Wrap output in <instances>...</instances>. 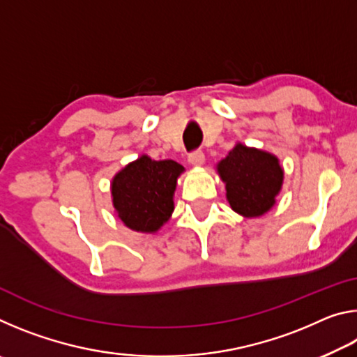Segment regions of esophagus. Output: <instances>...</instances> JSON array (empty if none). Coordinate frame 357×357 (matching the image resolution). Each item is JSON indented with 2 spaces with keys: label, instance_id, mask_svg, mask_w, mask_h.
<instances>
[{
  "label": "esophagus",
  "instance_id": "obj_1",
  "mask_svg": "<svg viewBox=\"0 0 357 357\" xmlns=\"http://www.w3.org/2000/svg\"><path fill=\"white\" fill-rule=\"evenodd\" d=\"M189 164L193 167H202L204 164V154L202 151H193L189 155Z\"/></svg>",
  "mask_w": 357,
  "mask_h": 357
}]
</instances>
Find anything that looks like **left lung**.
Instances as JSON below:
<instances>
[{
    "mask_svg": "<svg viewBox=\"0 0 357 357\" xmlns=\"http://www.w3.org/2000/svg\"><path fill=\"white\" fill-rule=\"evenodd\" d=\"M225 183L227 200L244 217H259L275 204L283 184V168L274 154L236 143L217 164Z\"/></svg>",
    "mask_w": 357,
    "mask_h": 357,
    "instance_id": "obj_1",
    "label": "left lung"
}]
</instances>
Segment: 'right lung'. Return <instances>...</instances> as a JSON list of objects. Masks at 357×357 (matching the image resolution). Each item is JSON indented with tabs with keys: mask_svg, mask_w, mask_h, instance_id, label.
<instances>
[{
	"mask_svg": "<svg viewBox=\"0 0 357 357\" xmlns=\"http://www.w3.org/2000/svg\"><path fill=\"white\" fill-rule=\"evenodd\" d=\"M184 167L174 160L138 157L112 179L113 206L128 228L155 233L170 219L173 195Z\"/></svg>",
	"mask_w": 357,
	"mask_h": 357,
	"instance_id": "add662e5",
	"label": "right lung"
}]
</instances>
